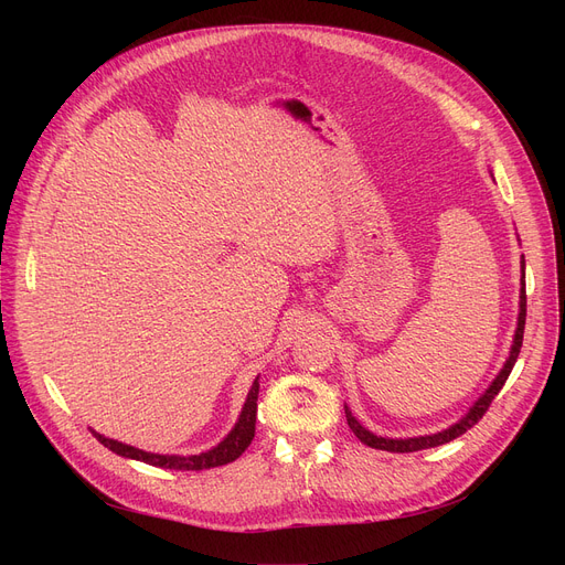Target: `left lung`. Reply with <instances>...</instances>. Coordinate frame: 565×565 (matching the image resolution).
I'll use <instances>...</instances> for the list:
<instances>
[{"label":"left lung","mask_w":565,"mask_h":565,"mask_svg":"<svg viewBox=\"0 0 565 565\" xmlns=\"http://www.w3.org/2000/svg\"><path fill=\"white\" fill-rule=\"evenodd\" d=\"M520 273H522V288H520V311H518V328H515V337H513V345H511V352L507 362H503L501 371L497 373V377L490 382V387L479 396V401L473 403L467 412L465 417L456 424H451L449 428H444L439 433H430V435H419V437H380L375 433H371L369 428H364L358 419H354L352 409L345 405V419H348V426L350 430L354 433V437H358L360 441H364L366 447L371 449H380V451H392V454H412V451H422V449H433V447H441V444H447L456 437H460L462 433H467L471 426H477L481 419L486 409L490 407V403L494 401V396L501 392L503 382L509 380L515 362H518V354H520V348H522V337H524V320H526V290H524V256L520 260Z\"/></svg>","instance_id":"1"}]
</instances>
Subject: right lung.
Returning a JSON list of instances; mask_svg holds the SVG:
<instances>
[{"label":"right lung","instance_id":"right-lung-1","mask_svg":"<svg viewBox=\"0 0 565 565\" xmlns=\"http://www.w3.org/2000/svg\"><path fill=\"white\" fill-rule=\"evenodd\" d=\"M256 401H258V377L254 380L252 390L245 398L241 417H237L235 426L228 430V435L217 444V447L207 449L203 454H194V456H169V454H151L143 451L137 447H130V444H124L118 439L105 437L96 430L94 437L105 444L109 451H114L116 456H124L130 460H139L146 465L153 467H162V469H181V471H201V469H211V467H222L233 462L235 458H241L245 454V449L252 444L254 433H256Z\"/></svg>","mask_w":565,"mask_h":565}]
</instances>
